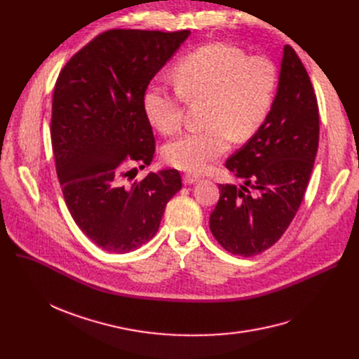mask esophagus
<instances>
[{
	"label": "esophagus",
	"instance_id": "obj_1",
	"mask_svg": "<svg viewBox=\"0 0 359 359\" xmlns=\"http://www.w3.org/2000/svg\"><path fill=\"white\" fill-rule=\"evenodd\" d=\"M198 176H195V175H191V173H187V175H184L183 176V182L186 183V184H192V183H195V182H198Z\"/></svg>",
	"mask_w": 359,
	"mask_h": 359
}]
</instances>
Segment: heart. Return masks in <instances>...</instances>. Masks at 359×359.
<instances>
[{
    "label": "heart",
    "instance_id": "b5f03b06",
    "mask_svg": "<svg viewBox=\"0 0 359 359\" xmlns=\"http://www.w3.org/2000/svg\"><path fill=\"white\" fill-rule=\"evenodd\" d=\"M175 80L177 88L163 81L148 86L145 116L161 134L170 135L183 123V97L208 99V126L183 134L163 149L170 165L202 173L230 148L231 137L246 141L256 134L272 107L278 69L266 56H249L229 43H210L183 56L175 68Z\"/></svg>",
    "mask_w": 359,
    "mask_h": 359
}]
</instances>
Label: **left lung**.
Wrapping results in <instances>:
<instances>
[{"mask_svg":"<svg viewBox=\"0 0 359 359\" xmlns=\"http://www.w3.org/2000/svg\"><path fill=\"white\" fill-rule=\"evenodd\" d=\"M318 129V106L307 69L285 45L271 111L225 163L244 182L240 187L219 184V201L210 218L211 233L225 250L256 256L287 231L313 172Z\"/></svg>","mask_w":359,"mask_h":359,"instance_id":"left-lung-1","label":"left lung"}]
</instances>
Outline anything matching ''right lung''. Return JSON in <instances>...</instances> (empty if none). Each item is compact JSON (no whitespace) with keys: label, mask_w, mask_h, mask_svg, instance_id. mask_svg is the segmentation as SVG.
Masks as SVG:
<instances>
[{"label":"right lung","mask_w":359,"mask_h":359,"mask_svg":"<svg viewBox=\"0 0 359 359\" xmlns=\"http://www.w3.org/2000/svg\"><path fill=\"white\" fill-rule=\"evenodd\" d=\"M191 34L111 29L61 69L52 97L50 140L62 195L80 230L109 253H128L153 238L167 202L182 187L175 168L126 184L156 153L144 94Z\"/></svg>","instance_id":"right-lung-1"}]
</instances>
